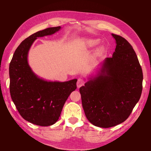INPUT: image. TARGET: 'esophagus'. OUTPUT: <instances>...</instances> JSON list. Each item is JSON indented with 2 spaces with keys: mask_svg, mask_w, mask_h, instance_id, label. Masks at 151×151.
I'll use <instances>...</instances> for the list:
<instances>
[{
  "mask_svg": "<svg viewBox=\"0 0 151 151\" xmlns=\"http://www.w3.org/2000/svg\"><path fill=\"white\" fill-rule=\"evenodd\" d=\"M85 81L84 80L83 78H78V81H77V83H76L77 87L78 88H80L81 86H82L84 85V84H85Z\"/></svg>",
  "mask_w": 151,
  "mask_h": 151,
  "instance_id": "34e87169",
  "label": "esophagus"
}]
</instances>
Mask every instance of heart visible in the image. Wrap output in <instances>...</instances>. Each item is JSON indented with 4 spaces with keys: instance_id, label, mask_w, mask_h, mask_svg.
<instances>
[{
    "instance_id": "b5f03b06",
    "label": "heart",
    "mask_w": 151,
    "mask_h": 151,
    "mask_svg": "<svg viewBox=\"0 0 151 151\" xmlns=\"http://www.w3.org/2000/svg\"><path fill=\"white\" fill-rule=\"evenodd\" d=\"M85 43L86 45L88 46V47H92V46H94L95 45L96 43H97V40H93V39H89V40H86L85 41ZM99 52H101V49H99Z\"/></svg>"
}]
</instances>
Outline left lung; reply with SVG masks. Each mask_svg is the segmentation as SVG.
Wrapping results in <instances>:
<instances>
[{
    "mask_svg": "<svg viewBox=\"0 0 151 151\" xmlns=\"http://www.w3.org/2000/svg\"><path fill=\"white\" fill-rule=\"evenodd\" d=\"M112 35L115 52L106 58L98 76L79 89L86 118L102 128L126 121L142 90V68L132 47L121 36Z\"/></svg>",
    "mask_w": 151,
    "mask_h": 151,
    "instance_id": "1",
    "label": "left lung"
}]
</instances>
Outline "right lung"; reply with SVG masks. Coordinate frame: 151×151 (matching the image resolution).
I'll return each instance as SVG.
<instances>
[{
  "mask_svg": "<svg viewBox=\"0 0 151 151\" xmlns=\"http://www.w3.org/2000/svg\"><path fill=\"white\" fill-rule=\"evenodd\" d=\"M60 29L50 27L29 36L17 47L9 66L12 100L22 118L39 126L55 124L68 97L76 88V79L63 83L45 81L37 77L28 65V52L35 40Z\"/></svg>",
  "mask_w": 151,
  "mask_h": 151,
  "instance_id": "1",
  "label": "right lung"
}]
</instances>
